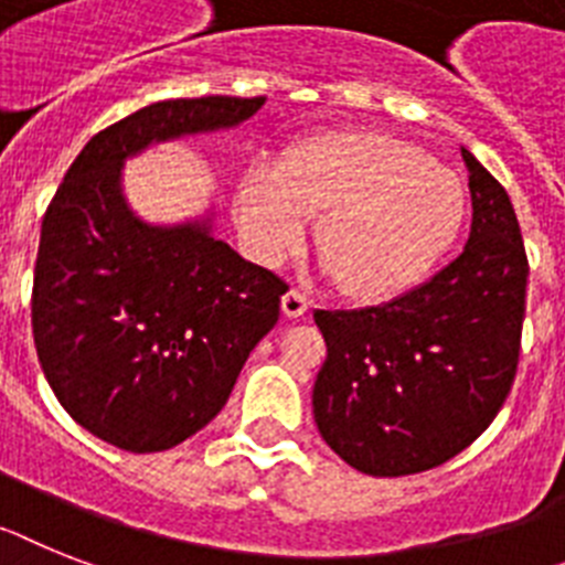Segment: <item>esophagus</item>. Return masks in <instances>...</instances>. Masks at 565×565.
I'll list each match as a JSON object with an SVG mask.
<instances>
[{"mask_svg":"<svg viewBox=\"0 0 565 565\" xmlns=\"http://www.w3.org/2000/svg\"><path fill=\"white\" fill-rule=\"evenodd\" d=\"M281 310H284V316H287V319H301V316H307V310H310V298H307L305 292H298V290L284 292Z\"/></svg>","mask_w":565,"mask_h":565,"instance_id":"obj_1","label":"esophagus"}]
</instances>
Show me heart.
<instances>
[{
    "label": "heart",
    "mask_w": 565,
    "mask_h": 565,
    "mask_svg": "<svg viewBox=\"0 0 565 565\" xmlns=\"http://www.w3.org/2000/svg\"><path fill=\"white\" fill-rule=\"evenodd\" d=\"M246 253L281 267L316 244L327 273L359 301L414 290L462 235L466 183L422 146L376 129H324L284 146L275 166L253 163L235 186Z\"/></svg>",
    "instance_id": "obj_1"
}]
</instances>
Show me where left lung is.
Here are the masks:
<instances>
[{
  "instance_id": "8db88e82",
  "label": "left lung",
  "mask_w": 565,
  "mask_h": 565,
  "mask_svg": "<svg viewBox=\"0 0 565 565\" xmlns=\"http://www.w3.org/2000/svg\"><path fill=\"white\" fill-rule=\"evenodd\" d=\"M471 235L416 290L364 310H316L327 359L312 387L324 443L355 471L407 477L482 434L514 385L529 258L509 192L462 146Z\"/></svg>"
}]
</instances>
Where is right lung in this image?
<instances>
[{
  "label": "right lung",
  "instance_id": "1",
  "mask_svg": "<svg viewBox=\"0 0 565 565\" xmlns=\"http://www.w3.org/2000/svg\"><path fill=\"white\" fill-rule=\"evenodd\" d=\"M267 97L163 99L94 135L42 217L31 324L42 373L88 434L131 454L174 448L230 399L287 284L212 235V215L146 224L126 160L232 129Z\"/></svg>",
  "mask_w": 565,
  "mask_h": 565
}]
</instances>
